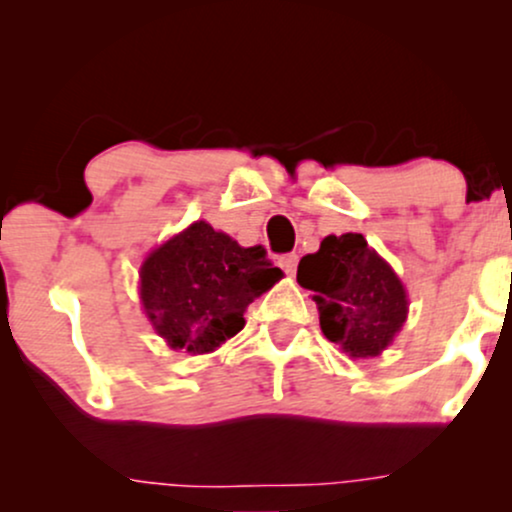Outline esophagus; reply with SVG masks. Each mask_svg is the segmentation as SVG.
Wrapping results in <instances>:
<instances>
[{
    "label": "esophagus",
    "instance_id": "34e87169",
    "mask_svg": "<svg viewBox=\"0 0 512 512\" xmlns=\"http://www.w3.org/2000/svg\"><path fill=\"white\" fill-rule=\"evenodd\" d=\"M279 267L284 269V272L289 274V276L296 274V267H298V255H296V252H289V255H281L279 257Z\"/></svg>",
    "mask_w": 512,
    "mask_h": 512
}]
</instances>
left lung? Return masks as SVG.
<instances>
[{
    "mask_svg": "<svg viewBox=\"0 0 512 512\" xmlns=\"http://www.w3.org/2000/svg\"><path fill=\"white\" fill-rule=\"evenodd\" d=\"M298 284L315 291L320 327L351 358L383 354L407 320V291L361 233L327 236L298 264Z\"/></svg>",
    "mask_w": 512,
    "mask_h": 512,
    "instance_id": "1",
    "label": "left lung"
}]
</instances>
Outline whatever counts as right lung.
Returning a JSON list of instances; mask_svg holds the SVG:
<instances>
[{
  "mask_svg": "<svg viewBox=\"0 0 512 512\" xmlns=\"http://www.w3.org/2000/svg\"><path fill=\"white\" fill-rule=\"evenodd\" d=\"M281 276L262 245L240 248L207 221H195L146 257L139 296L158 337L197 356L236 337L245 308Z\"/></svg>",
  "mask_w": 512,
  "mask_h": 512,
  "instance_id": "1",
  "label": "right lung"
}]
</instances>
